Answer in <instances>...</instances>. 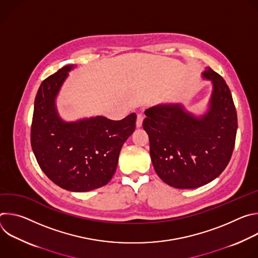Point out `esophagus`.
Instances as JSON below:
<instances>
[{
  "mask_svg": "<svg viewBox=\"0 0 258 258\" xmlns=\"http://www.w3.org/2000/svg\"><path fill=\"white\" fill-rule=\"evenodd\" d=\"M143 119H144V116L142 114H138L137 116V121H136V125L137 127H141L142 124H143Z\"/></svg>",
  "mask_w": 258,
  "mask_h": 258,
  "instance_id": "esophagus-1",
  "label": "esophagus"
}]
</instances>
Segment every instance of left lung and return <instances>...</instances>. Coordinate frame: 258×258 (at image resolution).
<instances>
[{"instance_id": "left-lung-1", "label": "left lung", "mask_w": 258, "mask_h": 258, "mask_svg": "<svg viewBox=\"0 0 258 258\" xmlns=\"http://www.w3.org/2000/svg\"><path fill=\"white\" fill-rule=\"evenodd\" d=\"M202 78L212 84L207 111L199 116L180 103L159 104L145 111L143 127L158 176L176 189H195L227 167L235 147L237 112L225 80L210 67Z\"/></svg>"}]
</instances>
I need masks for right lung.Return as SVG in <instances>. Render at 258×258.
Here are the masks:
<instances>
[{
    "instance_id": "right-lung-1",
    "label": "right lung",
    "mask_w": 258,
    "mask_h": 258,
    "mask_svg": "<svg viewBox=\"0 0 258 258\" xmlns=\"http://www.w3.org/2000/svg\"><path fill=\"white\" fill-rule=\"evenodd\" d=\"M75 65L47 78L34 100L31 148L40 167L57 186L71 192H88L112 178L121 147L136 128V113L121 120L105 116L63 120L56 98Z\"/></svg>"
}]
</instances>
